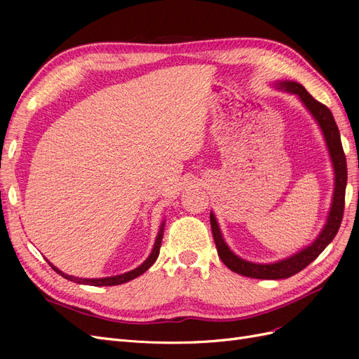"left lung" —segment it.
Listing matches in <instances>:
<instances>
[{"instance_id":"1","label":"left lung","mask_w":359,"mask_h":359,"mask_svg":"<svg viewBox=\"0 0 359 359\" xmlns=\"http://www.w3.org/2000/svg\"><path fill=\"white\" fill-rule=\"evenodd\" d=\"M277 90L286 91L290 94H295L299 102L306 106V109L311 114L314 121L318 123L319 128L322 130V135L327 144L330 158L334 169V193L331 201V208L327 217V223L322 227L320 233L316 236L310 245L304 247L295 255L285 257L277 262L271 264H256L250 262L235 255L229 245L226 244L223 233L220 231V226L217 223L214 212L211 211L210 220H211V229L212 236L217 247V253L222 259V262L236 274H241L252 278L260 280H280V278H289L295 276L299 271H302L307 265H310L314 259H316L327 245L334 240V236L339 232V227L341 224L343 211H344V193H346V182H347V166H346V156L343 153L341 139L339 127L335 124V119L327 106L319 103L316 99L307 93V90L298 82L293 81H277L274 83Z\"/></svg>"}]
</instances>
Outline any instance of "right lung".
I'll return each mask as SVG.
<instances>
[{
  "label": "right lung",
  "instance_id": "right-lung-1",
  "mask_svg": "<svg viewBox=\"0 0 359 359\" xmlns=\"http://www.w3.org/2000/svg\"><path fill=\"white\" fill-rule=\"evenodd\" d=\"M165 220L161 222L160 224V229H158V233L156 236V241H154V247L153 250H151L149 256L147 257L145 262L142 265H139L137 268L128 271V273H124V274H119V276H112V277H103V278H81V277H74V276H69L66 273H62L61 269H58L57 266H53L49 260V265L53 268V271L55 273H58L60 276H62L64 278H67L70 281H74V283H79V285H90V286H116V285H123V283H127V281L133 280L139 276H142L145 271L153 265L157 257H158V253H160V245H161V240H163V232H165Z\"/></svg>",
  "mask_w": 359,
  "mask_h": 359
}]
</instances>
